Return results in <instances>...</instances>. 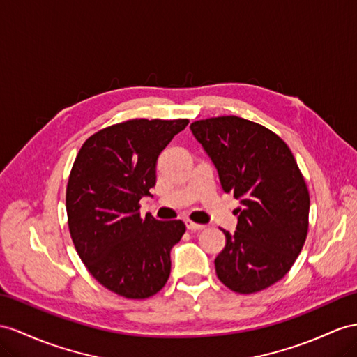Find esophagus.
<instances>
[{"instance_id": "obj_1", "label": "esophagus", "mask_w": 357, "mask_h": 357, "mask_svg": "<svg viewBox=\"0 0 357 357\" xmlns=\"http://www.w3.org/2000/svg\"><path fill=\"white\" fill-rule=\"evenodd\" d=\"M185 226H187L188 231H204L205 227H206L205 225H197V223L191 222V220H187V222H185Z\"/></svg>"}]
</instances>
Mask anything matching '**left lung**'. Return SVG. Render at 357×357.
I'll return each mask as SVG.
<instances>
[{
	"mask_svg": "<svg viewBox=\"0 0 357 357\" xmlns=\"http://www.w3.org/2000/svg\"><path fill=\"white\" fill-rule=\"evenodd\" d=\"M214 162L225 193L241 208L215 258L222 283L240 294L271 287L291 270L309 227V191L294 155L268 128L220 116L190 125Z\"/></svg>",
	"mask_w": 357,
	"mask_h": 357,
	"instance_id": "obj_1",
	"label": "left lung"
}]
</instances>
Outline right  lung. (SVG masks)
Segmentation results:
<instances>
[{
    "mask_svg": "<svg viewBox=\"0 0 357 357\" xmlns=\"http://www.w3.org/2000/svg\"><path fill=\"white\" fill-rule=\"evenodd\" d=\"M187 119H132L104 128L81 146L66 188L68 225L81 261L100 285L148 298L166 285L181 220L140 217V199L157 182V160Z\"/></svg>",
    "mask_w": 357,
    "mask_h": 357,
    "instance_id": "obj_1",
    "label": "right lung"
}]
</instances>
